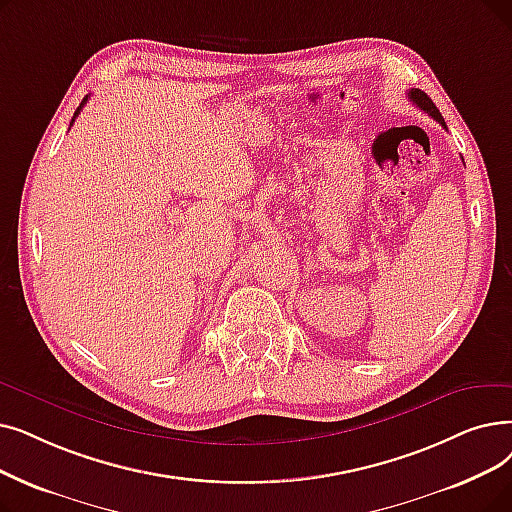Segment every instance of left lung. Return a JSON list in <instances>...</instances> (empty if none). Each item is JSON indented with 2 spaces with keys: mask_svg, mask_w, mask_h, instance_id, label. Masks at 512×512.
<instances>
[{
  "mask_svg": "<svg viewBox=\"0 0 512 512\" xmlns=\"http://www.w3.org/2000/svg\"><path fill=\"white\" fill-rule=\"evenodd\" d=\"M408 98H410L420 110H425V113H427L429 117H433L443 129H448L446 121H443V117H441V113H439V108L433 104V100H431L425 92H420V90H416V87H414V90L408 92Z\"/></svg>",
  "mask_w": 512,
  "mask_h": 512,
  "instance_id": "left-lung-1",
  "label": "left lung"
}]
</instances>
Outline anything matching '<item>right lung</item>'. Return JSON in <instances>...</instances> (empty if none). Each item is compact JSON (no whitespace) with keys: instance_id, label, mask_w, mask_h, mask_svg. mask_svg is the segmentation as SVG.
I'll list each match as a JSON object with an SVG mask.
<instances>
[{"instance_id":"obj_1","label":"right lung","mask_w":512,"mask_h":512,"mask_svg":"<svg viewBox=\"0 0 512 512\" xmlns=\"http://www.w3.org/2000/svg\"><path fill=\"white\" fill-rule=\"evenodd\" d=\"M85 102H87V98H83V102H81V106H79V108H77V113H75V117H77V115H79V113H81V108H83V104H85ZM75 117H73V121H75Z\"/></svg>"}]
</instances>
